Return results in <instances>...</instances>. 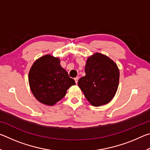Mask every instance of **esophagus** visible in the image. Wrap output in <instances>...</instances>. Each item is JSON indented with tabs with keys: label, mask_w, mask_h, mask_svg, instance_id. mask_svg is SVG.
Returning a JSON list of instances; mask_svg holds the SVG:
<instances>
[{
	"label": "esophagus",
	"mask_w": 150,
	"mask_h": 150,
	"mask_svg": "<svg viewBox=\"0 0 150 150\" xmlns=\"http://www.w3.org/2000/svg\"><path fill=\"white\" fill-rule=\"evenodd\" d=\"M75 83L76 84H77V83H78V80H79V77H75Z\"/></svg>",
	"instance_id": "esophagus-1"
}]
</instances>
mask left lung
Returning a JSON list of instances; mask_svg holds the SVG:
<instances>
[{
  "mask_svg": "<svg viewBox=\"0 0 150 150\" xmlns=\"http://www.w3.org/2000/svg\"><path fill=\"white\" fill-rule=\"evenodd\" d=\"M84 77L78 85L87 100L94 106L106 105L117 91L120 72L117 65L105 55L95 53L88 57Z\"/></svg>",
  "mask_w": 150,
  "mask_h": 150,
  "instance_id": "left-lung-1",
  "label": "left lung"
}]
</instances>
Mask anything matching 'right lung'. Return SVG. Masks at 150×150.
Masks as SVG:
<instances>
[{"mask_svg":"<svg viewBox=\"0 0 150 150\" xmlns=\"http://www.w3.org/2000/svg\"><path fill=\"white\" fill-rule=\"evenodd\" d=\"M30 89L41 103L53 106L65 96L71 86L75 85L60 65L59 58L45 55L38 59L28 75Z\"/></svg>","mask_w":150,"mask_h":150,"instance_id":"right-lung-1","label":"right lung"}]
</instances>
